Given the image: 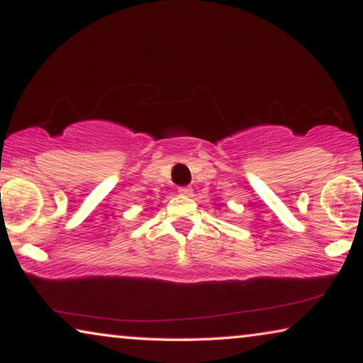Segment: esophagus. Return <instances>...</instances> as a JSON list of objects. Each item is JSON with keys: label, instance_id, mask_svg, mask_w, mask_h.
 Segmentation results:
<instances>
[{"label": "esophagus", "instance_id": "1", "mask_svg": "<svg viewBox=\"0 0 363 363\" xmlns=\"http://www.w3.org/2000/svg\"><path fill=\"white\" fill-rule=\"evenodd\" d=\"M191 186H180L178 188V193H180V195H185V196H190L191 195Z\"/></svg>", "mask_w": 363, "mask_h": 363}]
</instances>
